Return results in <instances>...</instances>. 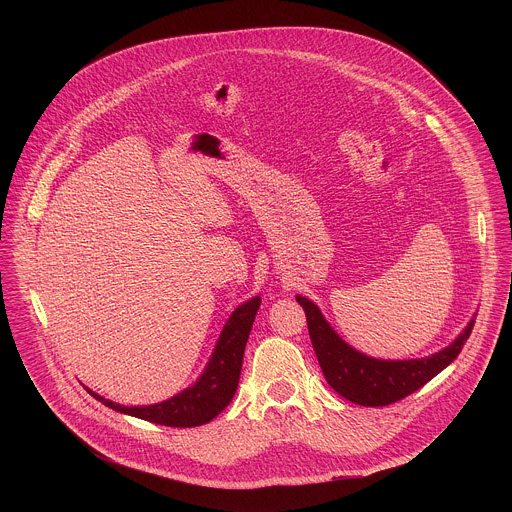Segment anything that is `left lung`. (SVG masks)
<instances>
[{
  "label": "left lung",
  "mask_w": 512,
  "mask_h": 512,
  "mask_svg": "<svg viewBox=\"0 0 512 512\" xmlns=\"http://www.w3.org/2000/svg\"><path fill=\"white\" fill-rule=\"evenodd\" d=\"M295 299L305 311L311 345L325 380L337 394L361 406H388L422 388L457 359L475 325L471 319L449 347L432 357L386 361L368 357L345 343L311 299L303 295H295Z\"/></svg>",
  "instance_id": "1"
}]
</instances>
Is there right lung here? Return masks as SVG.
<instances>
[{"mask_svg":"<svg viewBox=\"0 0 512 512\" xmlns=\"http://www.w3.org/2000/svg\"><path fill=\"white\" fill-rule=\"evenodd\" d=\"M260 303V295H254L232 311L220 331L219 341L205 370L191 386H187L179 394L149 406H122L96 394L90 388L86 390L104 406L153 424L171 428H195L209 424L234 398L240 380L246 341Z\"/></svg>","mask_w":512,"mask_h":512,"instance_id":"1","label":"right lung"}]
</instances>
